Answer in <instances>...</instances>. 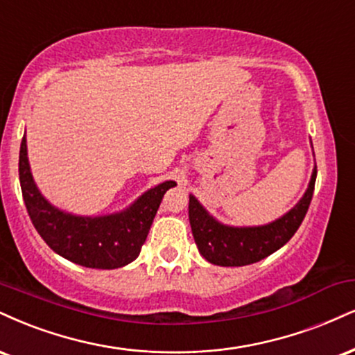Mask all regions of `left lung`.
Segmentation results:
<instances>
[{"instance_id":"1","label":"left lung","mask_w":355,"mask_h":355,"mask_svg":"<svg viewBox=\"0 0 355 355\" xmlns=\"http://www.w3.org/2000/svg\"><path fill=\"white\" fill-rule=\"evenodd\" d=\"M318 170H313L311 182L302 198L289 210L268 225L261 226H228L220 223L203 208V205L190 195L189 218L191 233L200 254L218 266H246L261 261L284 246L304 220L314 193Z\"/></svg>"}]
</instances>
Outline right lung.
Here are the masks:
<instances>
[{"label": "right lung", "mask_w": 355, "mask_h": 355, "mask_svg": "<svg viewBox=\"0 0 355 355\" xmlns=\"http://www.w3.org/2000/svg\"><path fill=\"white\" fill-rule=\"evenodd\" d=\"M19 182L34 228L62 258L96 270H115L134 261L147 240L165 191L177 183L166 180L145 191L125 210L104 216H79L51 205L33 180L26 137L19 148Z\"/></svg>", "instance_id": "1"}]
</instances>
